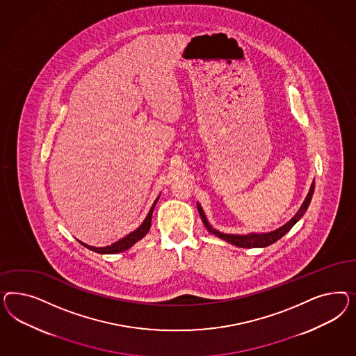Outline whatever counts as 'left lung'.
Listing matches in <instances>:
<instances>
[{"mask_svg":"<svg viewBox=\"0 0 356 356\" xmlns=\"http://www.w3.org/2000/svg\"><path fill=\"white\" fill-rule=\"evenodd\" d=\"M313 192H314V181L311 185L309 193L307 194V197H305L302 205L300 206V209L298 210V213L292 216L291 219L284 226L280 227V228L275 229V231L266 232V234H254L253 232V234H247V235H231V234L219 232V231H216V228H213L211 225L209 223V220L206 219L205 213H204L201 205L197 204V207H198L201 219H202V222H204V225H205L209 232L214 234L216 236L222 238V240H226L227 243H231L232 245H236L238 248H265V247H269L271 244H274L275 241H278L280 237L284 236L291 229L292 227L299 222V219L304 216V213L307 211L308 206L311 204Z\"/></svg>","mask_w":356,"mask_h":356,"instance_id":"left-lung-1","label":"left lung"}]
</instances>
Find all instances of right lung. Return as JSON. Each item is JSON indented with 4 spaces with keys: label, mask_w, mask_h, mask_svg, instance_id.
Masks as SVG:
<instances>
[{
    "label": "right lung",
    "mask_w": 356,
    "mask_h": 356,
    "mask_svg": "<svg viewBox=\"0 0 356 356\" xmlns=\"http://www.w3.org/2000/svg\"><path fill=\"white\" fill-rule=\"evenodd\" d=\"M158 200H159V197L154 201V204L151 206L150 211H149L147 216L145 218V220L142 222V225H140L137 229H134L133 232L128 234L127 236L120 238L119 241H116V243H113V244H111V245H107V247H99V248H97V247L87 245V244L82 243V241H79V243H81L82 245H85L87 249H90V250H92V252H97V253H100V254L121 253V252L129 249L130 247H133L137 241H140V238L145 237V235L149 232V229H150L151 227V216H152V211H154V207L156 205Z\"/></svg>",
    "instance_id": "right-lung-1"
}]
</instances>
